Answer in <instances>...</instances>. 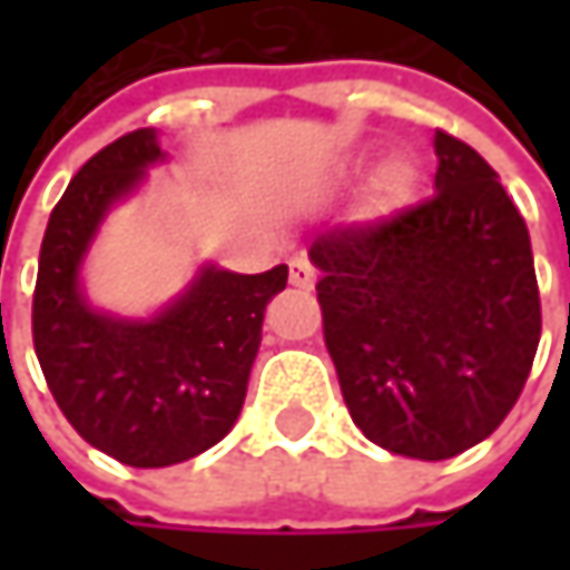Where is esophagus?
<instances>
[{"mask_svg":"<svg viewBox=\"0 0 570 570\" xmlns=\"http://www.w3.org/2000/svg\"><path fill=\"white\" fill-rule=\"evenodd\" d=\"M289 284L299 286V289H309V286L316 284V271H313V264L303 254L289 261Z\"/></svg>","mask_w":570,"mask_h":570,"instance_id":"esophagus-1","label":"esophagus"}]
</instances>
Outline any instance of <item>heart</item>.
<instances>
[{
  "mask_svg": "<svg viewBox=\"0 0 570 570\" xmlns=\"http://www.w3.org/2000/svg\"><path fill=\"white\" fill-rule=\"evenodd\" d=\"M363 171H366V158H350L340 171L333 174V184H340V187L353 184ZM419 180H422V171H419V165L412 158L399 155V158L383 161L376 168V174H373V180H370V204H373V210L393 214L399 207H405L415 197Z\"/></svg>",
  "mask_w": 570,
  "mask_h": 570,
  "instance_id": "obj_1",
  "label": "heart"
}]
</instances>
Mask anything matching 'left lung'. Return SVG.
Listing matches in <instances>:
<instances>
[{
    "mask_svg": "<svg viewBox=\"0 0 570 570\" xmlns=\"http://www.w3.org/2000/svg\"><path fill=\"white\" fill-rule=\"evenodd\" d=\"M435 158L432 200L309 247L353 422L380 449L422 462L502 425L541 336L531 237L499 174L445 131Z\"/></svg>",
    "mask_w": 570,
    "mask_h": 570,
    "instance_id": "1",
    "label": "left lung"
}]
</instances>
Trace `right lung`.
I'll return each mask as SVG.
<instances>
[{
	"mask_svg": "<svg viewBox=\"0 0 570 570\" xmlns=\"http://www.w3.org/2000/svg\"><path fill=\"white\" fill-rule=\"evenodd\" d=\"M165 161L158 131L138 128L81 165L49 217L32 299L36 356L58 409L85 442L135 469L187 462L234 429L264 309L286 286V264L234 274L204 261L148 316L91 303L85 261L101 224Z\"/></svg>",
	"mask_w": 570,
	"mask_h": 570,
	"instance_id": "add662e5",
	"label": "right lung"
}]
</instances>
